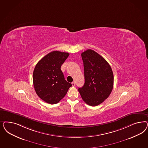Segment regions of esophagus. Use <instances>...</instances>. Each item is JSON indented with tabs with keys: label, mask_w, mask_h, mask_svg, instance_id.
Segmentation results:
<instances>
[{
	"label": "esophagus",
	"mask_w": 148,
	"mask_h": 148,
	"mask_svg": "<svg viewBox=\"0 0 148 148\" xmlns=\"http://www.w3.org/2000/svg\"><path fill=\"white\" fill-rule=\"evenodd\" d=\"M72 86H75V82H73L72 83Z\"/></svg>",
	"instance_id": "1"
}]
</instances>
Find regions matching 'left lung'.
<instances>
[{"label":"left lung","mask_w":148,"mask_h":148,"mask_svg":"<svg viewBox=\"0 0 148 148\" xmlns=\"http://www.w3.org/2000/svg\"><path fill=\"white\" fill-rule=\"evenodd\" d=\"M81 56L85 83L78 88V91L87 105L96 106L110 94L113 87V73L110 64L95 51L89 49Z\"/></svg>","instance_id":"1"}]
</instances>
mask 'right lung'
Masks as SVG:
<instances>
[{
	"mask_svg": "<svg viewBox=\"0 0 148 148\" xmlns=\"http://www.w3.org/2000/svg\"><path fill=\"white\" fill-rule=\"evenodd\" d=\"M69 56V53L53 51L42 58L35 67L33 76L35 90L48 103H58L72 86L65 79L60 69Z\"/></svg>",
	"mask_w": 148,
	"mask_h": 148,
	"instance_id": "1",
	"label": "right lung"
}]
</instances>
